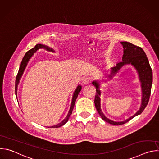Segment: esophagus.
<instances>
[{
  "mask_svg": "<svg viewBox=\"0 0 159 159\" xmlns=\"http://www.w3.org/2000/svg\"><path fill=\"white\" fill-rule=\"evenodd\" d=\"M90 80H91V79L89 77H84L82 79V83L84 84H88L90 82Z\"/></svg>",
  "mask_w": 159,
  "mask_h": 159,
  "instance_id": "obj_1",
  "label": "esophagus"
}]
</instances>
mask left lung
<instances>
[{
  "mask_svg": "<svg viewBox=\"0 0 159 159\" xmlns=\"http://www.w3.org/2000/svg\"><path fill=\"white\" fill-rule=\"evenodd\" d=\"M121 44L123 45V47L122 61L118 63L115 66L111 68L110 74H108V78L106 80L112 79V77H114L123 66L125 65H132L137 70L139 80L141 83L142 101L140 109L136 112L135 114L129 118L121 121H115L111 120L104 115L101 108L100 96L101 94V91L100 90V82L98 80L93 81L92 84L96 89V94L94 99L96 108L100 116L104 121L113 125H120L125 124L134 117L140 115L143 111L149 101L153 78L152 69L147 55L143 49L126 41H122L121 42ZM106 80H104V81L106 82Z\"/></svg>",
  "mask_w": 159,
  "mask_h": 159,
  "instance_id": "obj_1",
  "label": "left lung"
}]
</instances>
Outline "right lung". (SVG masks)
<instances>
[{
    "instance_id": "add662e5",
    "label": "right lung",
    "mask_w": 159,
    "mask_h": 159,
    "mask_svg": "<svg viewBox=\"0 0 159 159\" xmlns=\"http://www.w3.org/2000/svg\"><path fill=\"white\" fill-rule=\"evenodd\" d=\"M44 49L46 50L47 51H49V52H55V50L47 46V45H44V44H37L36 46L33 48L32 49H31L30 50H29L25 55L24 58H22V60L21 61V63H20V67H19V72L17 73V77H16V84H15V92H16V95L17 96V86H18V84L19 83V81H20V79L22 75V74H23L24 73V71L26 69V67L28 65V63L29 62L30 58H31V57L33 55L34 53H35L39 49ZM82 89V86L80 85H79L77 88L75 89V91L73 94V96H72V103H71V106H70V110L69 111V113H68L67 116H66V118L61 121L60 122V123L56 125H54V126H48V128H59L63 125H64L67 121L68 120H69V117L70 116V115H72V111H73V109H74V105H75V102L76 101V99L77 98V96L79 94V93L80 92V90ZM48 127V126H47Z\"/></svg>"
}]
</instances>
